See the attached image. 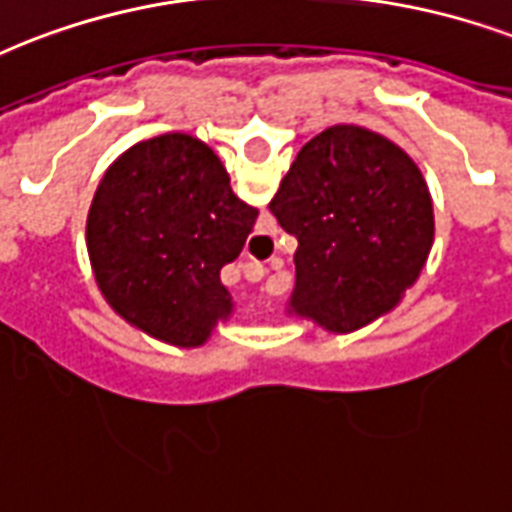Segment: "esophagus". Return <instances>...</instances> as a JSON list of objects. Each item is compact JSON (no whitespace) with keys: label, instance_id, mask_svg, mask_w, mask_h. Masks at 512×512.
I'll return each mask as SVG.
<instances>
[{"label":"esophagus","instance_id":"esophagus-1","mask_svg":"<svg viewBox=\"0 0 512 512\" xmlns=\"http://www.w3.org/2000/svg\"><path fill=\"white\" fill-rule=\"evenodd\" d=\"M260 276H263V268H260V265H244V279H249V282H260Z\"/></svg>","mask_w":512,"mask_h":512}]
</instances>
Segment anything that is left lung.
<instances>
[{
    "label": "left lung",
    "mask_w": 512,
    "mask_h": 512,
    "mask_svg": "<svg viewBox=\"0 0 512 512\" xmlns=\"http://www.w3.org/2000/svg\"><path fill=\"white\" fill-rule=\"evenodd\" d=\"M268 209L298 239L295 314L333 333L395 306L435 236L419 166L360 126H333L303 144Z\"/></svg>",
    "instance_id": "8db88e82"
}]
</instances>
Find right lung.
I'll return each mask as SVG.
<instances>
[{
  "label": "right lung",
  "mask_w": 512,
  "mask_h": 512,
  "mask_svg": "<svg viewBox=\"0 0 512 512\" xmlns=\"http://www.w3.org/2000/svg\"><path fill=\"white\" fill-rule=\"evenodd\" d=\"M255 220L212 147L187 134L139 142L109 166L88 212L96 282L120 317L198 346L230 314L220 268L239 257Z\"/></svg>",
  "instance_id": "add662e5"
}]
</instances>
